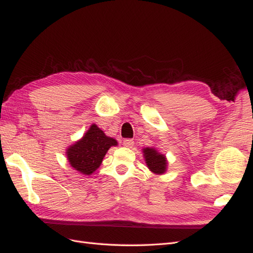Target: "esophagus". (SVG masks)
<instances>
[{"label": "esophagus", "instance_id": "34e87169", "mask_svg": "<svg viewBox=\"0 0 253 253\" xmlns=\"http://www.w3.org/2000/svg\"><path fill=\"white\" fill-rule=\"evenodd\" d=\"M123 144H124V146H126V148H131V146H133V140L132 139H125Z\"/></svg>", "mask_w": 253, "mask_h": 253}]
</instances>
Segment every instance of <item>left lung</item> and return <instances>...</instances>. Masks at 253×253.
<instances>
[{
  "label": "left lung",
  "mask_w": 253,
  "mask_h": 253,
  "mask_svg": "<svg viewBox=\"0 0 253 253\" xmlns=\"http://www.w3.org/2000/svg\"><path fill=\"white\" fill-rule=\"evenodd\" d=\"M143 153H144L146 165H148L149 169L152 172L161 174L166 171L167 162H166L165 156L157 153V151H155L154 149H150V148L144 149Z\"/></svg>",
  "instance_id": "8db88e82"
}]
</instances>
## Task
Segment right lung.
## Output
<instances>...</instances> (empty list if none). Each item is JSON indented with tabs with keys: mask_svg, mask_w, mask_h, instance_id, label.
Returning <instances> with one entry per match:
<instances>
[{
	"mask_svg": "<svg viewBox=\"0 0 253 253\" xmlns=\"http://www.w3.org/2000/svg\"><path fill=\"white\" fill-rule=\"evenodd\" d=\"M116 140L107 137L97 125H91L84 137L70 146L67 156L70 165L84 174H91L100 166L104 155Z\"/></svg>",
	"mask_w": 253,
	"mask_h": 253,
	"instance_id": "add662e5",
	"label": "right lung"
}]
</instances>
